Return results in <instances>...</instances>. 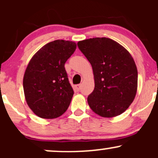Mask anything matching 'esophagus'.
<instances>
[{"mask_svg": "<svg viewBox=\"0 0 158 158\" xmlns=\"http://www.w3.org/2000/svg\"><path fill=\"white\" fill-rule=\"evenodd\" d=\"M76 89H77V90H81V85H76Z\"/></svg>", "mask_w": 158, "mask_h": 158, "instance_id": "1", "label": "esophagus"}]
</instances>
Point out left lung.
Instances as JSON below:
<instances>
[{
  "instance_id": "8db88e82",
  "label": "left lung",
  "mask_w": 158,
  "mask_h": 158,
  "mask_svg": "<svg viewBox=\"0 0 158 158\" xmlns=\"http://www.w3.org/2000/svg\"><path fill=\"white\" fill-rule=\"evenodd\" d=\"M77 45L93 68L95 87L88 97L90 108L102 117L123 113L137 88V69L131 54L108 38L83 40Z\"/></svg>"
}]
</instances>
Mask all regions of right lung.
<instances>
[{
  "label": "right lung",
  "instance_id": "1",
  "mask_svg": "<svg viewBox=\"0 0 158 158\" xmlns=\"http://www.w3.org/2000/svg\"><path fill=\"white\" fill-rule=\"evenodd\" d=\"M76 48L73 41L56 40L40 49L29 62L23 91L27 105L39 117H59L70 106L74 91L64 64Z\"/></svg>",
  "mask_w": 158,
  "mask_h": 158
}]
</instances>
